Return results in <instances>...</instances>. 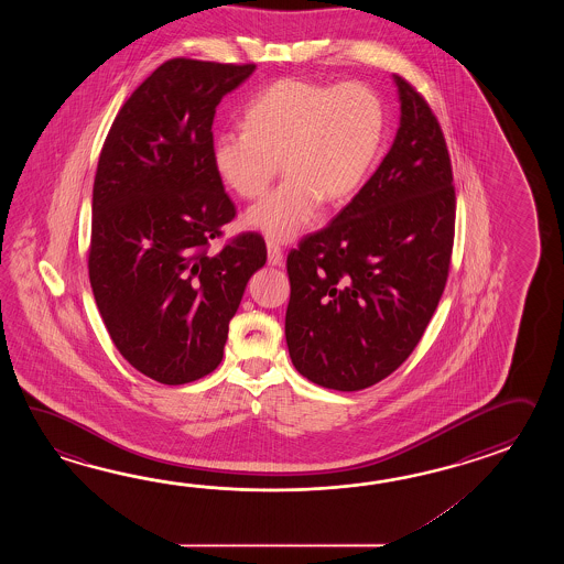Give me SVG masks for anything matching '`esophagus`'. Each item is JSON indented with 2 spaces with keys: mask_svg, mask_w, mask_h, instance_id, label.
Wrapping results in <instances>:
<instances>
[{
  "mask_svg": "<svg viewBox=\"0 0 564 564\" xmlns=\"http://www.w3.org/2000/svg\"><path fill=\"white\" fill-rule=\"evenodd\" d=\"M265 250H268V264H282V260H284V253H282V250H280V246H276L274 241H268V243H265Z\"/></svg>",
  "mask_w": 564,
  "mask_h": 564,
  "instance_id": "1",
  "label": "esophagus"
}]
</instances>
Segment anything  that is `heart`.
<instances>
[{
	"mask_svg": "<svg viewBox=\"0 0 564 564\" xmlns=\"http://www.w3.org/2000/svg\"><path fill=\"white\" fill-rule=\"evenodd\" d=\"M383 129V105L369 86L282 78L248 107L246 131L217 134L212 163L243 199L260 197L282 163L286 180L248 209L246 226L284 243L311 228L321 202L345 204L359 192Z\"/></svg>",
	"mask_w": 564,
	"mask_h": 564,
	"instance_id": "heart-1",
	"label": "heart"
}]
</instances>
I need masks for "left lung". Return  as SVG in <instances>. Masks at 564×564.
Listing matches in <instances>:
<instances>
[{"label":"left lung","instance_id":"8db88e82","mask_svg":"<svg viewBox=\"0 0 564 564\" xmlns=\"http://www.w3.org/2000/svg\"><path fill=\"white\" fill-rule=\"evenodd\" d=\"M395 141L330 226L288 253L286 343L296 371L360 391L399 369L444 294L456 192L444 132L425 98L393 74Z\"/></svg>","mask_w":564,"mask_h":564}]
</instances>
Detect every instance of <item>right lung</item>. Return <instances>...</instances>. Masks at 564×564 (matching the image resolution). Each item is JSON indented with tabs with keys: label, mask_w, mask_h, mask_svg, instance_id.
Listing matches in <instances>:
<instances>
[{
	"label": "right lung",
	"mask_w": 564,
	"mask_h": 564,
	"mask_svg": "<svg viewBox=\"0 0 564 564\" xmlns=\"http://www.w3.org/2000/svg\"><path fill=\"white\" fill-rule=\"evenodd\" d=\"M253 64L173 58L122 105L93 189L88 276L120 355L163 384L216 371L248 280L265 264L258 234L216 256L209 240L236 217L212 163L221 98Z\"/></svg>",
	"instance_id": "obj_1"
}]
</instances>
